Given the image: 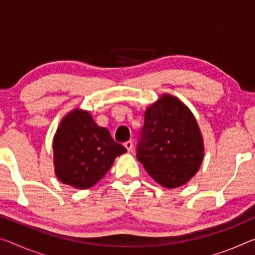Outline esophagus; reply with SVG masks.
I'll return each mask as SVG.
<instances>
[{"label":"esophagus","instance_id":"esophagus-1","mask_svg":"<svg viewBox=\"0 0 255 255\" xmlns=\"http://www.w3.org/2000/svg\"><path fill=\"white\" fill-rule=\"evenodd\" d=\"M125 147H126L128 151H131V149H132V142H131V140H128V142L125 143Z\"/></svg>","mask_w":255,"mask_h":255}]
</instances>
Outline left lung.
Segmentation results:
<instances>
[{"instance_id": "left-lung-1", "label": "left lung", "mask_w": 255, "mask_h": 255, "mask_svg": "<svg viewBox=\"0 0 255 255\" xmlns=\"http://www.w3.org/2000/svg\"><path fill=\"white\" fill-rule=\"evenodd\" d=\"M142 132L137 159L157 184L180 187L199 171L203 136L193 112L178 98L162 94L148 106Z\"/></svg>"}]
</instances>
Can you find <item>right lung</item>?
<instances>
[{
  "instance_id": "obj_1",
  "label": "right lung",
  "mask_w": 255,
  "mask_h": 255,
  "mask_svg": "<svg viewBox=\"0 0 255 255\" xmlns=\"http://www.w3.org/2000/svg\"><path fill=\"white\" fill-rule=\"evenodd\" d=\"M127 149L99 126L90 111L76 108L67 113L53 137L56 178L78 189L94 186Z\"/></svg>"
}]
</instances>
